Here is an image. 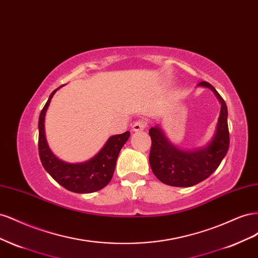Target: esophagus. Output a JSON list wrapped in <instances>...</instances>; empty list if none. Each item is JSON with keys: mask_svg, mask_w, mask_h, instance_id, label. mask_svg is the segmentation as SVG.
Returning <instances> with one entry per match:
<instances>
[{"mask_svg": "<svg viewBox=\"0 0 258 258\" xmlns=\"http://www.w3.org/2000/svg\"><path fill=\"white\" fill-rule=\"evenodd\" d=\"M147 123L145 120H138L134 123V126H132V131L138 132V131H142L146 128Z\"/></svg>", "mask_w": 258, "mask_h": 258, "instance_id": "34e87169", "label": "esophagus"}]
</instances>
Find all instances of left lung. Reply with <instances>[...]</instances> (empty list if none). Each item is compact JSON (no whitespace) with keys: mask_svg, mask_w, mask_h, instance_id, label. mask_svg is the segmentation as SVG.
I'll return each instance as SVG.
<instances>
[{"mask_svg":"<svg viewBox=\"0 0 258 258\" xmlns=\"http://www.w3.org/2000/svg\"><path fill=\"white\" fill-rule=\"evenodd\" d=\"M198 86L212 90L221 103L215 134L206 146L192 151H185L171 143L158 124L152 127L150 129L152 139L150 163L153 173L163 184L175 187H189L205 181L221 165L228 152L227 105L212 85L201 82Z\"/></svg>","mask_w":258,"mask_h":258,"instance_id":"left-lung-1","label":"left lung"}]
</instances>
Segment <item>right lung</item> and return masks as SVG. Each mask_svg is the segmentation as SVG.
Here are the masks:
<instances>
[{
    "mask_svg": "<svg viewBox=\"0 0 258 258\" xmlns=\"http://www.w3.org/2000/svg\"><path fill=\"white\" fill-rule=\"evenodd\" d=\"M59 88L50 93L38 118V153L42 165L54 181L70 191L79 194L98 191L112 179L117 157L121 147L128 141L130 132L126 131L124 134L108 138L103 147L87 161L70 163L59 159L51 152L45 135V115L53 95Z\"/></svg>",
    "mask_w": 258,
    "mask_h": 258,
    "instance_id": "1",
    "label": "right lung"
}]
</instances>
